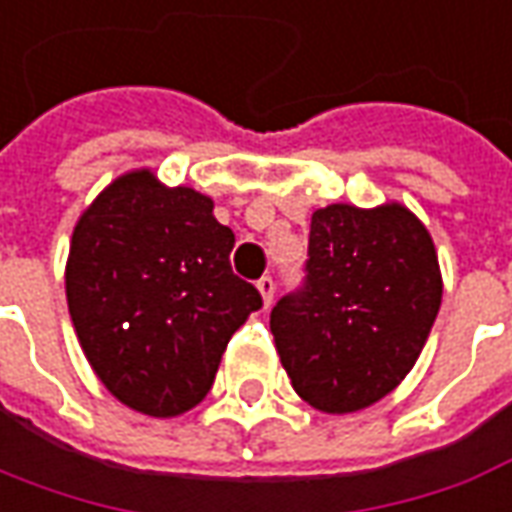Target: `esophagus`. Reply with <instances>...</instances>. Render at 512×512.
Segmentation results:
<instances>
[{
    "label": "esophagus",
    "mask_w": 512,
    "mask_h": 512,
    "mask_svg": "<svg viewBox=\"0 0 512 512\" xmlns=\"http://www.w3.org/2000/svg\"><path fill=\"white\" fill-rule=\"evenodd\" d=\"M256 290L262 292L264 306H270V303H273V295H276V284H273V278L270 276L259 278V281H256Z\"/></svg>",
    "instance_id": "esophagus-1"
}]
</instances>
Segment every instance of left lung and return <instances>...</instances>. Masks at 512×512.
I'll use <instances>...</instances> for the list:
<instances>
[{"mask_svg":"<svg viewBox=\"0 0 512 512\" xmlns=\"http://www.w3.org/2000/svg\"><path fill=\"white\" fill-rule=\"evenodd\" d=\"M440 298L438 250L407 206L317 209L306 287L270 312L295 393L329 415L376 404L418 362Z\"/></svg>","mask_w":512,"mask_h":512,"instance_id":"8db88e82","label":"left lung"}]
</instances>
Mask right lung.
Here are the masks:
<instances>
[{
	"label": "right lung",
	"instance_id": "obj_1",
	"mask_svg": "<svg viewBox=\"0 0 512 512\" xmlns=\"http://www.w3.org/2000/svg\"><path fill=\"white\" fill-rule=\"evenodd\" d=\"M214 200L130 169L74 225L66 301L88 365L105 390L150 418L197 407L222 351L259 290L234 276V231Z\"/></svg>",
	"mask_w": 512,
	"mask_h": 512
}]
</instances>
